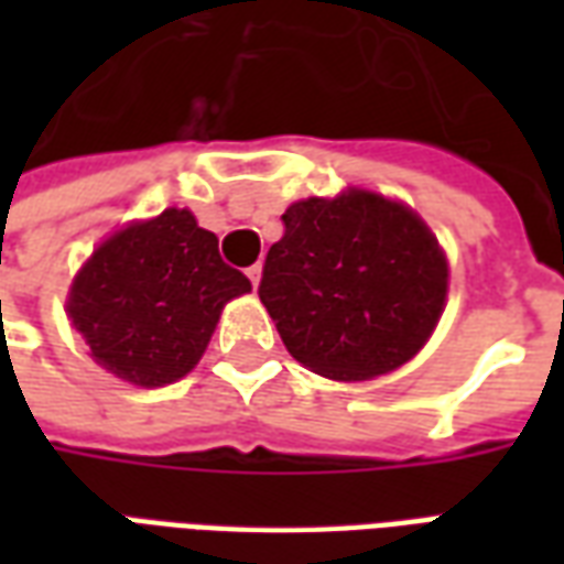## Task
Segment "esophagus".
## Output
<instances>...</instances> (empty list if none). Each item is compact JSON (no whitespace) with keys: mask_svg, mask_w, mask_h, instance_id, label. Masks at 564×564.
Here are the masks:
<instances>
[{"mask_svg":"<svg viewBox=\"0 0 564 564\" xmlns=\"http://www.w3.org/2000/svg\"><path fill=\"white\" fill-rule=\"evenodd\" d=\"M247 278H250V283H253V286H259V281H262V262L250 265V269H247Z\"/></svg>","mask_w":564,"mask_h":564,"instance_id":"1","label":"esophagus"}]
</instances>
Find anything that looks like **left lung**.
<instances>
[{"mask_svg":"<svg viewBox=\"0 0 564 564\" xmlns=\"http://www.w3.org/2000/svg\"><path fill=\"white\" fill-rule=\"evenodd\" d=\"M447 278V257L414 210L344 189L286 208L259 299L295 362L332 380H368L420 354Z\"/></svg>","mask_w":564,"mask_h":564,"instance_id":"1","label":"left lung"}]
</instances>
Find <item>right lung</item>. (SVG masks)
Returning <instances> with one entry per match:
<instances>
[{
  "label": "right lung",
  "mask_w": 564,
  "mask_h": 564,
  "mask_svg": "<svg viewBox=\"0 0 564 564\" xmlns=\"http://www.w3.org/2000/svg\"><path fill=\"white\" fill-rule=\"evenodd\" d=\"M250 293L217 235L186 208L129 223L93 250L68 290V319L90 356L135 387H165L205 354L226 302Z\"/></svg>",
  "instance_id": "right-lung-1"
}]
</instances>
